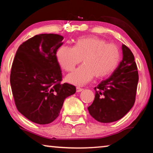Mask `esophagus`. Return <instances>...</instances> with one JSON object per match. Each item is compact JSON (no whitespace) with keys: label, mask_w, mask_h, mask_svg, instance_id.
<instances>
[{"label":"esophagus","mask_w":153,"mask_h":153,"mask_svg":"<svg viewBox=\"0 0 153 153\" xmlns=\"http://www.w3.org/2000/svg\"><path fill=\"white\" fill-rule=\"evenodd\" d=\"M83 90H84V89L82 88H80V87H77V88H76V91H77V92H81V91H82Z\"/></svg>","instance_id":"obj_1"}]
</instances>
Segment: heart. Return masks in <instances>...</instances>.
Listing matches in <instances>:
<instances>
[{"instance_id": "1", "label": "heart", "mask_w": 153, "mask_h": 153, "mask_svg": "<svg viewBox=\"0 0 153 153\" xmlns=\"http://www.w3.org/2000/svg\"><path fill=\"white\" fill-rule=\"evenodd\" d=\"M59 64L64 70L71 71L82 61L84 63L67 76V80L76 85H84L96 76H109L117 67L120 51L117 45L107 43L95 36L78 38L74 47L62 46L56 53Z\"/></svg>"}]
</instances>
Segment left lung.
Segmentation results:
<instances>
[{"mask_svg":"<svg viewBox=\"0 0 153 153\" xmlns=\"http://www.w3.org/2000/svg\"><path fill=\"white\" fill-rule=\"evenodd\" d=\"M122 61L108 79L94 88V100L88 107L90 115L99 122L111 123L120 120L135 102L138 68L130 49L122 45Z\"/></svg>","mask_w":153,"mask_h":153,"instance_id":"left-lung-1","label":"left lung"}]
</instances>
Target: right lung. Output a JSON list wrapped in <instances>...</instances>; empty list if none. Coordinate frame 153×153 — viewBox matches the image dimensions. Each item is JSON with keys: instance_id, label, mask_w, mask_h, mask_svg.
<instances>
[{"instance_id": "right-lung-1", "label": "right lung", "mask_w": 153, "mask_h": 153, "mask_svg": "<svg viewBox=\"0 0 153 153\" xmlns=\"http://www.w3.org/2000/svg\"><path fill=\"white\" fill-rule=\"evenodd\" d=\"M62 36L36 35L18 48L13 62L10 83L17 110L38 124L53 122L63 102L76 92L68 83L61 84L62 71L56 51L63 45Z\"/></svg>"}]
</instances>
